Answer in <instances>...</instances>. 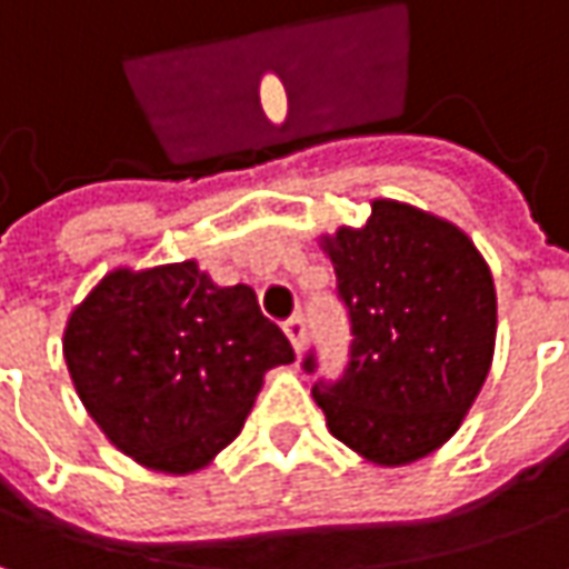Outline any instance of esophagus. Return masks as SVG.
<instances>
[{
	"mask_svg": "<svg viewBox=\"0 0 569 569\" xmlns=\"http://www.w3.org/2000/svg\"><path fill=\"white\" fill-rule=\"evenodd\" d=\"M283 330H286V337H289V343H292V349H296V352H302L305 349V318L302 315H292V318L283 323Z\"/></svg>",
	"mask_w": 569,
	"mask_h": 569,
	"instance_id": "esophagus-1",
	"label": "esophagus"
}]
</instances>
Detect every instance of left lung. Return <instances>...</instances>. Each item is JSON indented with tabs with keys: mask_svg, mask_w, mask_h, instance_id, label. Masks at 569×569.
<instances>
[{
	"mask_svg": "<svg viewBox=\"0 0 569 569\" xmlns=\"http://www.w3.org/2000/svg\"><path fill=\"white\" fill-rule=\"evenodd\" d=\"M321 248L337 270L352 346L343 378L315 383L337 441L375 466H406L453 438L488 378L498 333L491 270L460 226L378 198L368 223ZM305 371L318 359L308 352Z\"/></svg>",
	"mask_w": 569,
	"mask_h": 569,
	"instance_id": "left-lung-1",
	"label": "left lung"
}]
</instances>
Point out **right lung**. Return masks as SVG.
I'll return each mask as SVG.
<instances>
[{
  "instance_id": "right-lung-1",
  "label": "right lung",
  "mask_w": 569,
  "mask_h": 569,
  "mask_svg": "<svg viewBox=\"0 0 569 569\" xmlns=\"http://www.w3.org/2000/svg\"><path fill=\"white\" fill-rule=\"evenodd\" d=\"M71 383L126 457L153 472H198L232 441L264 375L296 359L254 289L217 286L198 261L116 267L71 311Z\"/></svg>"
}]
</instances>
